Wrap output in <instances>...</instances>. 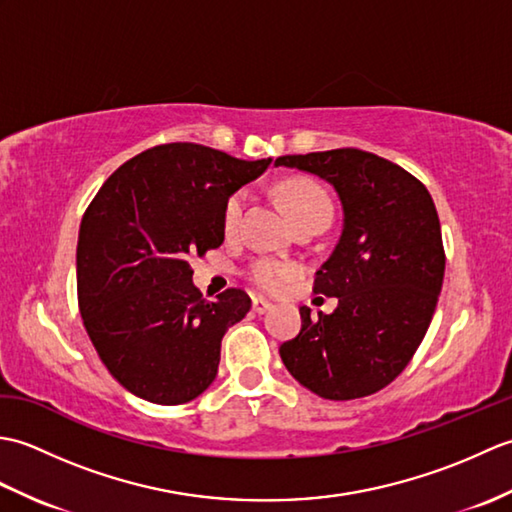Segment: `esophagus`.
<instances>
[{
    "mask_svg": "<svg viewBox=\"0 0 512 512\" xmlns=\"http://www.w3.org/2000/svg\"><path fill=\"white\" fill-rule=\"evenodd\" d=\"M268 310H273V303H268V301L259 299V297H255V299H253V312H257V314H266Z\"/></svg>",
    "mask_w": 512,
    "mask_h": 512,
    "instance_id": "34e87169",
    "label": "esophagus"
}]
</instances>
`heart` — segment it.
Listing matches in <instances>:
<instances>
[{
  "mask_svg": "<svg viewBox=\"0 0 512 512\" xmlns=\"http://www.w3.org/2000/svg\"><path fill=\"white\" fill-rule=\"evenodd\" d=\"M279 198L284 202L288 215L292 222L301 220L306 215L314 213H325L332 215V200L330 195L325 193L321 184L312 182L308 178H288L279 184ZM246 209V191L239 189L228 195L224 202L222 211V222L226 233H235L239 222H242V215ZM299 275V266L292 262H284V259L275 257H262L255 259L248 268V281L257 290L268 292V295H275L286 288L288 281H292Z\"/></svg>",
  "mask_w": 512,
  "mask_h": 512,
  "instance_id": "obj_1",
  "label": "heart"
}]
</instances>
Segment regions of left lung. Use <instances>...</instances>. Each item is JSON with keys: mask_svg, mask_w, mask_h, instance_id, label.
Returning <instances> with one entry per match:
<instances>
[{"mask_svg": "<svg viewBox=\"0 0 512 512\" xmlns=\"http://www.w3.org/2000/svg\"><path fill=\"white\" fill-rule=\"evenodd\" d=\"M275 165L317 173L339 193L343 231L314 292L336 297L332 314L301 308V332L279 347L303 387L354 400L387 387L429 330L444 277L440 220L427 187L363 149L281 156Z\"/></svg>", "mask_w": 512, "mask_h": 512, "instance_id": "1", "label": "left lung"}]
</instances>
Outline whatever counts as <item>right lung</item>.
<instances>
[{"label": "right lung", "instance_id": "1", "mask_svg": "<svg viewBox=\"0 0 512 512\" xmlns=\"http://www.w3.org/2000/svg\"><path fill=\"white\" fill-rule=\"evenodd\" d=\"M268 165L195 143L158 145L118 167L85 209L79 310L103 365L134 396L182 405L215 380L222 336L250 297L228 288L204 301L189 259L222 246L224 202Z\"/></svg>", "mask_w": 512, "mask_h": 512}]
</instances>
